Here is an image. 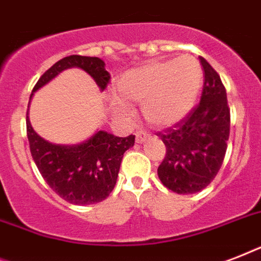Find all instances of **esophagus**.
Here are the masks:
<instances>
[{
	"mask_svg": "<svg viewBox=\"0 0 261 261\" xmlns=\"http://www.w3.org/2000/svg\"><path fill=\"white\" fill-rule=\"evenodd\" d=\"M147 138H149V134L145 133V131H137L135 133V141H137V143L145 142Z\"/></svg>",
	"mask_w": 261,
	"mask_h": 261,
	"instance_id": "esophagus-1",
	"label": "esophagus"
}]
</instances>
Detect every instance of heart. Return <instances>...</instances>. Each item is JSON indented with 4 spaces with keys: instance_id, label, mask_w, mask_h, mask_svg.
<instances>
[{
    "instance_id": "b5f03b06",
    "label": "heart",
    "mask_w": 261,
    "mask_h": 261,
    "mask_svg": "<svg viewBox=\"0 0 261 261\" xmlns=\"http://www.w3.org/2000/svg\"><path fill=\"white\" fill-rule=\"evenodd\" d=\"M203 85V70L196 58L153 61L120 75L118 94H111L110 106L119 115L131 114L127 101L142 107L147 123L168 127L180 122L194 108Z\"/></svg>"
}]
</instances>
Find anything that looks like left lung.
Segmentation results:
<instances>
[{"label":"left lung","mask_w":261,"mask_h":261,"mask_svg":"<svg viewBox=\"0 0 261 261\" xmlns=\"http://www.w3.org/2000/svg\"><path fill=\"white\" fill-rule=\"evenodd\" d=\"M202 98L186 118L159 133L167 154L157 169L159 178L176 194H196L218 173L226 153L230 110L218 73L203 57Z\"/></svg>","instance_id":"left-lung-1"}]
</instances>
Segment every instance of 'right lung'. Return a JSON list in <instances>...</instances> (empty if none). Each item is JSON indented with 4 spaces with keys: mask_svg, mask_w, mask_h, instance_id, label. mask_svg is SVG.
<instances>
[{
    "mask_svg": "<svg viewBox=\"0 0 261 261\" xmlns=\"http://www.w3.org/2000/svg\"><path fill=\"white\" fill-rule=\"evenodd\" d=\"M79 67L93 79L100 92L111 75L106 63L97 57L70 55L54 63L35 85V92L53 81L63 70ZM30 107V106H28ZM27 135L32 159L46 182L57 194L73 204H93L112 192L124 151L134 146L135 135L115 137L104 130L75 145L51 143L34 130L27 112Z\"/></svg>",
    "mask_w": 261,
    "mask_h": 261,
    "instance_id": "obj_1",
    "label": "right lung"
}]
</instances>
